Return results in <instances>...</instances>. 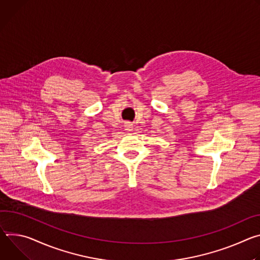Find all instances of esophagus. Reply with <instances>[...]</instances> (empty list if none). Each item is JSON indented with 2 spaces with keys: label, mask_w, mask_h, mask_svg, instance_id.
<instances>
[{
  "label": "esophagus",
  "mask_w": 260,
  "mask_h": 260,
  "mask_svg": "<svg viewBox=\"0 0 260 260\" xmlns=\"http://www.w3.org/2000/svg\"><path fill=\"white\" fill-rule=\"evenodd\" d=\"M124 127H125V130L127 131V132H131L132 130H133V125L131 124V123H129V122H127V123H125V125H124Z\"/></svg>",
  "instance_id": "obj_1"
}]
</instances>
